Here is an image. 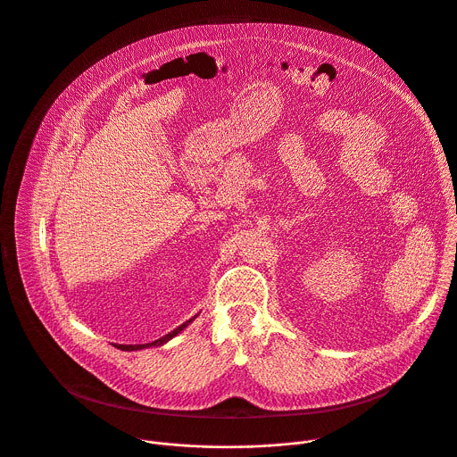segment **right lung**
Here are the masks:
<instances>
[{"instance_id": "right-lung-1", "label": "right lung", "mask_w": 457, "mask_h": 457, "mask_svg": "<svg viewBox=\"0 0 457 457\" xmlns=\"http://www.w3.org/2000/svg\"><path fill=\"white\" fill-rule=\"evenodd\" d=\"M188 323H192V320L187 321V323H183L179 328H176L174 332L167 334L165 337H162V339H158V341H154V343H146V345H120V348H121V350H141V348H146V346H160V345H165L167 341H170L172 337H176L183 328H187Z\"/></svg>"}]
</instances>
